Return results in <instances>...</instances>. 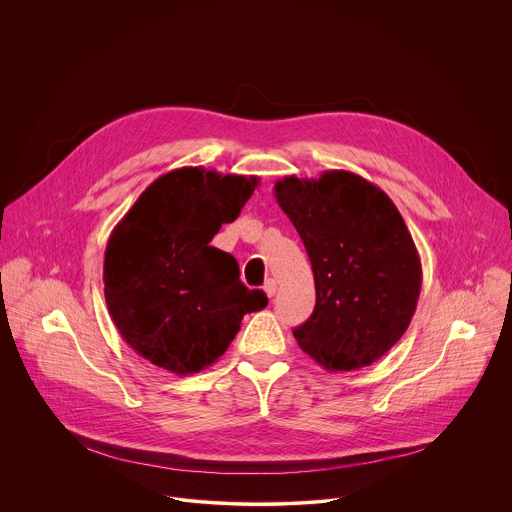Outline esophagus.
I'll return each instance as SVG.
<instances>
[{
  "label": "esophagus",
  "instance_id": "1",
  "mask_svg": "<svg viewBox=\"0 0 512 512\" xmlns=\"http://www.w3.org/2000/svg\"><path fill=\"white\" fill-rule=\"evenodd\" d=\"M263 291L267 293V297H273L277 293V281L275 279H267L263 285Z\"/></svg>",
  "mask_w": 512,
  "mask_h": 512
}]
</instances>
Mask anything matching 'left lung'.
Wrapping results in <instances>:
<instances>
[{
  "instance_id": "obj_1",
  "label": "left lung",
  "mask_w": 512,
  "mask_h": 512,
  "mask_svg": "<svg viewBox=\"0 0 512 512\" xmlns=\"http://www.w3.org/2000/svg\"><path fill=\"white\" fill-rule=\"evenodd\" d=\"M273 191L315 279L313 313L293 329L299 348L331 372L374 364L408 329L422 287L420 257L400 211L348 170L285 177Z\"/></svg>"
}]
</instances>
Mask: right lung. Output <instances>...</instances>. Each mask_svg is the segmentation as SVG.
Here are the masks:
<instances>
[{"label":"right lung","instance_id":"right-lung-1","mask_svg":"<svg viewBox=\"0 0 512 512\" xmlns=\"http://www.w3.org/2000/svg\"><path fill=\"white\" fill-rule=\"evenodd\" d=\"M257 177L183 166L158 177L114 227L104 297L124 342L150 364L189 376L217 362L245 313L267 305L233 255L211 247L251 199Z\"/></svg>","mask_w":512,"mask_h":512}]
</instances>
